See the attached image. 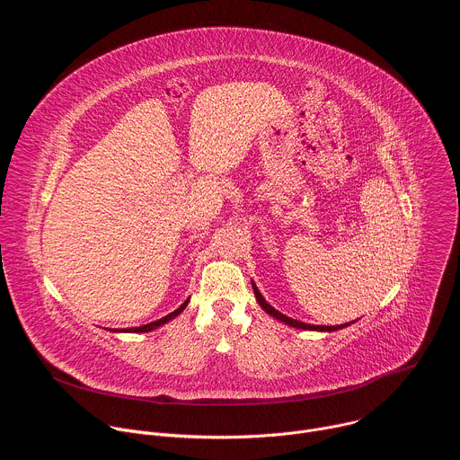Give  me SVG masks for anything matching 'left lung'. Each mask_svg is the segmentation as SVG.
I'll list each match as a JSON object with an SVG mask.
<instances>
[{
    "label": "left lung",
    "instance_id": "1",
    "mask_svg": "<svg viewBox=\"0 0 460 460\" xmlns=\"http://www.w3.org/2000/svg\"><path fill=\"white\" fill-rule=\"evenodd\" d=\"M252 291H254V296H256V300H258V304H260V307L264 309L266 313H270L271 316H275L277 320H280V322H286L288 325H291V327H296V330H309V332H337V330H342V327H346V325H349V323H342V325H311V323H305V322H298V320H295V318H289V316H286V314H282L280 311H277L275 307H271L266 300H264V296L260 295V291H258V288L252 284Z\"/></svg>",
    "mask_w": 460,
    "mask_h": 460
}]
</instances>
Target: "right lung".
I'll list each match as a JSON object with an SVG mask.
<instances>
[{
    "label": "right lung",
    "mask_w": 460,
    "mask_h": 460,
    "mask_svg": "<svg viewBox=\"0 0 460 460\" xmlns=\"http://www.w3.org/2000/svg\"><path fill=\"white\" fill-rule=\"evenodd\" d=\"M187 304H189V298H187L178 309H174L172 313H169L167 316H164V318H160V320H155V322H151V323L140 325V327H130V330H125V332H128V333H147V332H153V330H156V327H160L162 323H165V322H169L171 318H174L176 314H180V313L185 309ZM114 332H116V330H114Z\"/></svg>",
    "instance_id": "right-lung-1"
}]
</instances>
